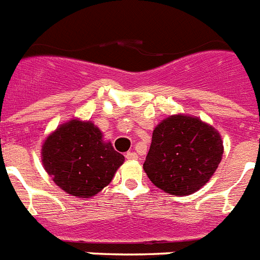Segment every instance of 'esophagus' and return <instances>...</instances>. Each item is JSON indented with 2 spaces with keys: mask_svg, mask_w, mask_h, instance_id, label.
<instances>
[{
  "mask_svg": "<svg viewBox=\"0 0 260 260\" xmlns=\"http://www.w3.org/2000/svg\"><path fill=\"white\" fill-rule=\"evenodd\" d=\"M125 157L127 158V160H135V158H137L138 156H137V153L132 152V151H130V152H126Z\"/></svg>",
  "mask_w": 260,
  "mask_h": 260,
  "instance_id": "34e87169",
  "label": "esophagus"
}]
</instances>
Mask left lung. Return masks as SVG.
<instances>
[{
    "mask_svg": "<svg viewBox=\"0 0 260 260\" xmlns=\"http://www.w3.org/2000/svg\"><path fill=\"white\" fill-rule=\"evenodd\" d=\"M221 156V137L212 126L178 114L156 126L143 169L153 185L181 197L208 182Z\"/></svg>",
    "mask_w": 260,
    "mask_h": 260,
    "instance_id": "obj_1",
    "label": "left lung"
}]
</instances>
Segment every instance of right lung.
<instances>
[{"label":"right lung","mask_w":260,"mask_h":260,"mask_svg":"<svg viewBox=\"0 0 260 260\" xmlns=\"http://www.w3.org/2000/svg\"><path fill=\"white\" fill-rule=\"evenodd\" d=\"M43 164L52 180L68 194L89 198L113 178L123 155L103 142L93 123L73 119L59 126L41 148Z\"/></svg>","instance_id":"right-lung-1"}]
</instances>
